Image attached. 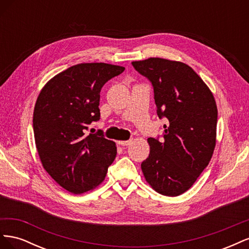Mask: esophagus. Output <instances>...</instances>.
I'll return each instance as SVG.
<instances>
[{"label":"esophagus","instance_id":"obj_1","mask_svg":"<svg viewBox=\"0 0 249 249\" xmlns=\"http://www.w3.org/2000/svg\"><path fill=\"white\" fill-rule=\"evenodd\" d=\"M131 143H132V139H131V140H122V141H118V144H119V145H123V146L130 145Z\"/></svg>","mask_w":249,"mask_h":249}]
</instances>
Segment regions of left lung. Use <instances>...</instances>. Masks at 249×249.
Here are the masks:
<instances>
[{
    "label": "left lung",
    "mask_w": 249,
    "mask_h": 249,
    "mask_svg": "<svg viewBox=\"0 0 249 249\" xmlns=\"http://www.w3.org/2000/svg\"><path fill=\"white\" fill-rule=\"evenodd\" d=\"M132 64L152 82L158 116L168 119L162 141L147 139L150 150L141 164L143 176L156 192L178 196L190 189L213 156L218 115L214 95L186 63L148 58Z\"/></svg>",
    "instance_id": "1"
}]
</instances>
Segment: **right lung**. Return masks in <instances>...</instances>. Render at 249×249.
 I'll return each instance as SVG.
<instances>
[{
	"label": "right lung",
	"instance_id": "1",
	"mask_svg": "<svg viewBox=\"0 0 249 249\" xmlns=\"http://www.w3.org/2000/svg\"><path fill=\"white\" fill-rule=\"evenodd\" d=\"M124 71L108 63H80L53 77L37 97L33 130L43 168L65 190L91 191L103 183L117 149L103 132L87 134L100 119L105 83Z\"/></svg>",
	"mask_w": 249,
	"mask_h": 249
}]
</instances>
